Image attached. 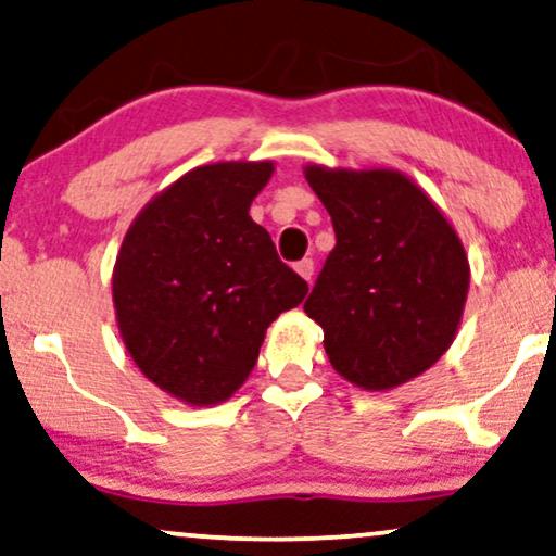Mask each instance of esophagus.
<instances>
[{
	"label": "esophagus",
	"mask_w": 556,
	"mask_h": 556,
	"mask_svg": "<svg viewBox=\"0 0 556 556\" xmlns=\"http://www.w3.org/2000/svg\"><path fill=\"white\" fill-rule=\"evenodd\" d=\"M294 269H298V274H300L302 279H307V282H311V279H313V271H315L313 258H302V262L294 264Z\"/></svg>",
	"instance_id": "1"
}]
</instances>
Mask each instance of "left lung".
<instances>
[{
	"label": "left lung",
	"mask_w": 556,
	"mask_h": 556,
	"mask_svg": "<svg viewBox=\"0 0 556 556\" xmlns=\"http://www.w3.org/2000/svg\"><path fill=\"white\" fill-rule=\"evenodd\" d=\"M305 179L336 230L307 318L343 379L369 392L400 388L452 346L469 290L465 245L395 168L307 164Z\"/></svg>",
	"instance_id": "8db88e82"
}]
</instances>
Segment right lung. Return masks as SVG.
<instances>
[{"mask_svg": "<svg viewBox=\"0 0 556 556\" xmlns=\"http://www.w3.org/2000/svg\"><path fill=\"white\" fill-rule=\"evenodd\" d=\"M271 174V161L197 166L140 210L117 251L112 302L125 349L187 405L233 395L271 320L307 294L249 215Z\"/></svg>", "mask_w": 556, "mask_h": 556, "instance_id": "obj_1", "label": "right lung"}]
</instances>
